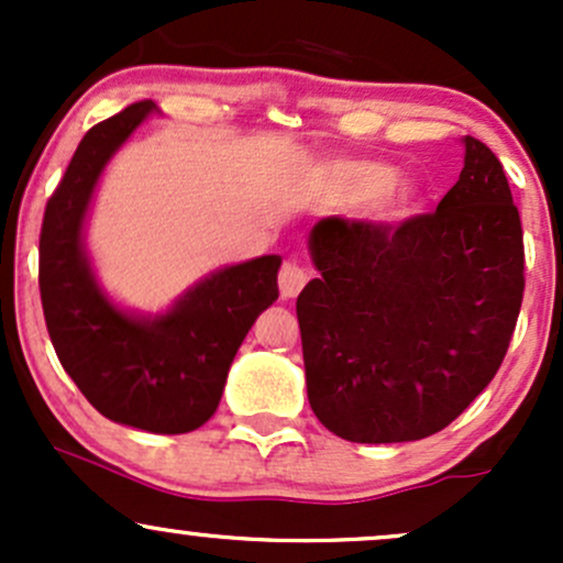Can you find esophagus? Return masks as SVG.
I'll list each match as a JSON object with an SVG mask.
<instances>
[{
  "label": "esophagus",
  "instance_id": "obj_1",
  "mask_svg": "<svg viewBox=\"0 0 563 563\" xmlns=\"http://www.w3.org/2000/svg\"><path fill=\"white\" fill-rule=\"evenodd\" d=\"M303 283H307V269L294 260L283 262L280 275H277V286H280L283 299H294V296H299Z\"/></svg>",
  "mask_w": 563,
  "mask_h": 563
}]
</instances>
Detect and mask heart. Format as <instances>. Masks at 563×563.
Here are the masks:
<instances>
[{"instance_id":"heart-1","label":"heart","mask_w":563,"mask_h":563,"mask_svg":"<svg viewBox=\"0 0 563 563\" xmlns=\"http://www.w3.org/2000/svg\"><path fill=\"white\" fill-rule=\"evenodd\" d=\"M331 187L344 200H365L367 217L378 224H397L416 214L421 190L412 179H394L384 161H344L331 169Z\"/></svg>"}]
</instances>
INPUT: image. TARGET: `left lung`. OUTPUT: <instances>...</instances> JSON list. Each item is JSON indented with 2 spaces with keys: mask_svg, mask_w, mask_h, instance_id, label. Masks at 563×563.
<instances>
[{
  "mask_svg": "<svg viewBox=\"0 0 563 563\" xmlns=\"http://www.w3.org/2000/svg\"><path fill=\"white\" fill-rule=\"evenodd\" d=\"M437 211L402 224L325 217L309 232L320 277L296 299L307 397L335 437L416 442L487 389L525 296V232L503 164L463 137Z\"/></svg>",
  "mask_w": 563,
  "mask_h": 563,
  "instance_id": "8db88e82",
  "label": "left lung"
}]
</instances>
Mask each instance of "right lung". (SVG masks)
<instances>
[{"label":"right lung","mask_w":563,"mask_h":563,"mask_svg":"<svg viewBox=\"0 0 563 563\" xmlns=\"http://www.w3.org/2000/svg\"><path fill=\"white\" fill-rule=\"evenodd\" d=\"M153 111L156 102H134L84 134L44 209L38 290L57 360L97 412L153 434H187L214 416L238 346L277 299L280 256L211 273L156 318L124 312L102 294L84 222L106 164Z\"/></svg>","instance_id":"add662e5"}]
</instances>
